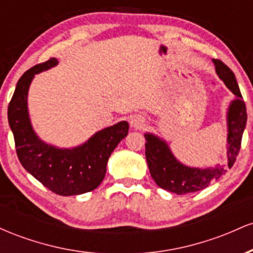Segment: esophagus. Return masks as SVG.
Here are the masks:
<instances>
[{"label":"esophagus","instance_id":"esophagus-1","mask_svg":"<svg viewBox=\"0 0 253 253\" xmlns=\"http://www.w3.org/2000/svg\"><path fill=\"white\" fill-rule=\"evenodd\" d=\"M129 124H130V126L134 127L135 129H140V128H143V126H144V119L141 117H139V115H134V117L130 118Z\"/></svg>","mask_w":253,"mask_h":253}]
</instances>
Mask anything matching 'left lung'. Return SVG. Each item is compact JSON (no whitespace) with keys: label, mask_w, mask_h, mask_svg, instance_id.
Instances as JSON below:
<instances>
[{"label":"left lung","mask_w":253,"mask_h":253,"mask_svg":"<svg viewBox=\"0 0 253 253\" xmlns=\"http://www.w3.org/2000/svg\"><path fill=\"white\" fill-rule=\"evenodd\" d=\"M215 71L220 80L234 94L227 110V165L216 164L210 168L187 167L173 156L164 139L152 133H145V155L150 173L156 184L177 195L194 193L207 188L211 182L216 181L233 167L239 153L244 129L248 120L245 102L243 101L236 76L221 60L214 59Z\"/></svg>","instance_id":"left-lung-1"}]
</instances>
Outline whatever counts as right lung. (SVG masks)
Here are the masks:
<instances>
[{"instance_id": "add662e5", "label": "right lung", "mask_w": 253, "mask_h": 253, "mask_svg": "<svg viewBox=\"0 0 253 253\" xmlns=\"http://www.w3.org/2000/svg\"><path fill=\"white\" fill-rule=\"evenodd\" d=\"M57 64L56 58H50L22 75L8 106V121L22 167L58 195H80L96 189L103 181L109 157L128 133V123L120 121L98 130L85 143L71 149H60L42 140L28 114V89L37 74Z\"/></svg>"}]
</instances>
